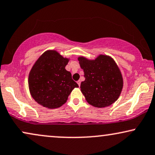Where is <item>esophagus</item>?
<instances>
[{
  "instance_id": "1",
  "label": "esophagus",
  "mask_w": 155,
  "mask_h": 155,
  "mask_svg": "<svg viewBox=\"0 0 155 155\" xmlns=\"http://www.w3.org/2000/svg\"><path fill=\"white\" fill-rule=\"evenodd\" d=\"M77 83L78 84V85H79V87L80 86V80H78V81L77 82Z\"/></svg>"
}]
</instances>
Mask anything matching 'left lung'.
<instances>
[{
	"label": "left lung",
	"instance_id": "1",
	"mask_svg": "<svg viewBox=\"0 0 155 155\" xmlns=\"http://www.w3.org/2000/svg\"><path fill=\"white\" fill-rule=\"evenodd\" d=\"M85 80L80 90L86 101L95 107L102 108L117 101L123 88V78L113 58L100 54L93 60L78 58Z\"/></svg>",
	"mask_w": 155,
	"mask_h": 155
}]
</instances>
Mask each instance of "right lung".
<instances>
[{"label": "right lung", "instance_id": "add662e5", "mask_svg": "<svg viewBox=\"0 0 155 155\" xmlns=\"http://www.w3.org/2000/svg\"><path fill=\"white\" fill-rule=\"evenodd\" d=\"M70 58H64L55 50L42 54L28 75L30 93L35 101L48 109H55L67 102L68 96L79 86L65 69Z\"/></svg>", "mask_w": 155, "mask_h": 155}]
</instances>
